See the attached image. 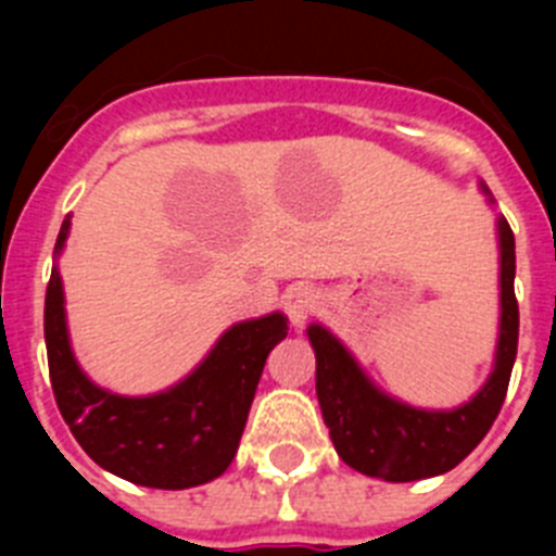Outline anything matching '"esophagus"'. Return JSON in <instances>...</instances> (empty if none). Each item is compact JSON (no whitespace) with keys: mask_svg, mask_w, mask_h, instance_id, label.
<instances>
[{"mask_svg":"<svg viewBox=\"0 0 556 556\" xmlns=\"http://www.w3.org/2000/svg\"><path fill=\"white\" fill-rule=\"evenodd\" d=\"M317 306H320V298H317L314 287H308V283L289 289L287 298H283V312L289 314L292 326H303L317 312Z\"/></svg>","mask_w":556,"mask_h":556,"instance_id":"obj_1","label":"esophagus"}]
</instances>
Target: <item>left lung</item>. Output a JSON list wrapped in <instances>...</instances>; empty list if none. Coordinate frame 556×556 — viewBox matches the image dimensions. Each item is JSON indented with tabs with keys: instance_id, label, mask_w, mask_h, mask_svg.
<instances>
[{
	"instance_id": "left-lung-1",
	"label": "left lung",
	"mask_w": 556,
	"mask_h": 556,
	"mask_svg": "<svg viewBox=\"0 0 556 556\" xmlns=\"http://www.w3.org/2000/svg\"><path fill=\"white\" fill-rule=\"evenodd\" d=\"M501 239V337L495 370L484 390L454 412H424L381 395L351 353L320 326L308 328L317 356V397L331 443L345 465L384 481L448 473L484 440L507 397L518 353L515 236L504 217Z\"/></svg>"
}]
</instances>
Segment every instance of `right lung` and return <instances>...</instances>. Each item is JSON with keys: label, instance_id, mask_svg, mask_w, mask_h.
<instances>
[{"label": "right lung", "instance_id": "add662e5", "mask_svg": "<svg viewBox=\"0 0 556 556\" xmlns=\"http://www.w3.org/2000/svg\"><path fill=\"white\" fill-rule=\"evenodd\" d=\"M66 230L68 223H63L55 250L66 242ZM287 333L283 314L239 323L175 390L122 397L91 384L77 367L58 269L49 275L43 303L49 381L63 420L100 468L141 488H198L228 470L264 362Z\"/></svg>", "mask_w": 556, "mask_h": 556}]
</instances>
